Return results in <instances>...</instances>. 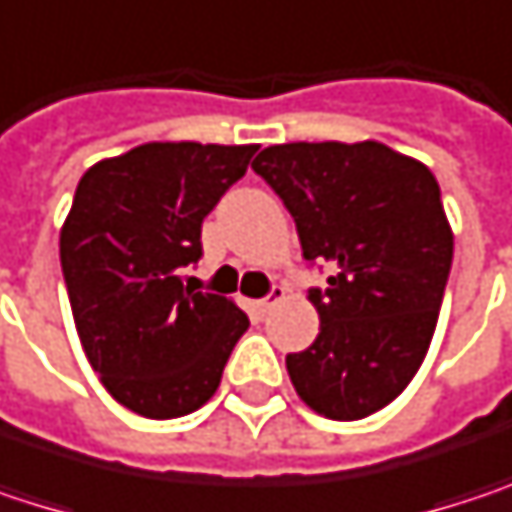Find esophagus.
<instances>
[{"label": "esophagus", "instance_id": "obj_1", "mask_svg": "<svg viewBox=\"0 0 512 512\" xmlns=\"http://www.w3.org/2000/svg\"><path fill=\"white\" fill-rule=\"evenodd\" d=\"M281 299H284V287H278V284H275V287H272V290H269L263 299H257L255 311L257 314H269V311H272V308H275Z\"/></svg>", "mask_w": 512, "mask_h": 512}]
</instances>
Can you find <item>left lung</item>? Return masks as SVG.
I'll return each instance as SVG.
<instances>
[{
    "mask_svg": "<svg viewBox=\"0 0 512 512\" xmlns=\"http://www.w3.org/2000/svg\"><path fill=\"white\" fill-rule=\"evenodd\" d=\"M296 222L302 255L329 263L308 299L317 341L287 356L296 394L332 421L388 406L430 350L454 231L433 171L382 142H290L252 162Z\"/></svg>",
    "mask_w": 512,
    "mask_h": 512,
    "instance_id": "1",
    "label": "left lung"
}]
</instances>
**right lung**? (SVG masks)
I'll return each instance as SVG.
<instances>
[{
    "instance_id": "obj_1",
    "label": "right lung",
    "mask_w": 512,
    "mask_h": 512,
    "mask_svg": "<svg viewBox=\"0 0 512 512\" xmlns=\"http://www.w3.org/2000/svg\"><path fill=\"white\" fill-rule=\"evenodd\" d=\"M257 145L148 142L91 165L58 252L82 350L136 415L180 418L219 388L249 317L183 278L201 222L246 174Z\"/></svg>"
}]
</instances>
